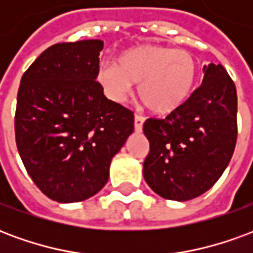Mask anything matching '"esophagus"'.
Here are the masks:
<instances>
[{
	"instance_id": "obj_1",
	"label": "esophagus",
	"mask_w": 253,
	"mask_h": 253,
	"mask_svg": "<svg viewBox=\"0 0 253 253\" xmlns=\"http://www.w3.org/2000/svg\"><path fill=\"white\" fill-rule=\"evenodd\" d=\"M143 122H145V118L142 115H135L134 116V127L137 131H141L143 126Z\"/></svg>"
}]
</instances>
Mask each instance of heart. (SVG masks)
<instances>
[{
    "label": "heart",
    "instance_id": "1",
    "mask_svg": "<svg viewBox=\"0 0 253 253\" xmlns=\"http://www.w3.org/2000/svg\"><path fill=\"white\" fill-rule=\"evenodd\" d=\"M195 58L170 47L143 44L122 52L116 63H101L97 81L105 94L121 103L139 84L138 96L154 114L177 110L192 92L196 80Z\"/></svg>",
    "mask_w": 253,
    "mask_h": 253
}]
</instances>
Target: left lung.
Segmentation results:
<instances>
[{"label":"left lung","mask_w":253,"mask_h":253,"mask_svg":"<svg viewBox=\"0 0 253 253\" xmlns=\"http://www.w3.org/2000/svg\"><path fill=\"white\" fill-rule=\"evenodd\" d=\"M203 81L165 119L150 118L143 132L148 186L165 199L190 201L210 190L232 159L237 139V92L222 65L203 67Z\"/></svg>","instance_id":"1"}]
</instances>
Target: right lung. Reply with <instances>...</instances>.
<instances>
[{
    "mask_svg": "<svg viewBox=\"0 0 253 253\" xmlns=\"http://www.w3.org/2000/svg\"><path fill=\"white\" fill-rule=\"evenodd\" d=\"M103 46L99 39L54 44L20 81L16 145L31 179L52 201L97 194L134 131L132 111L107 99L96 81Z\"/></svg>",
    "mask_w": 253,
    "mask_h": 253,
    "instance_id": "right-lung-1",
    "label": "right lung"
}]
</instances>
